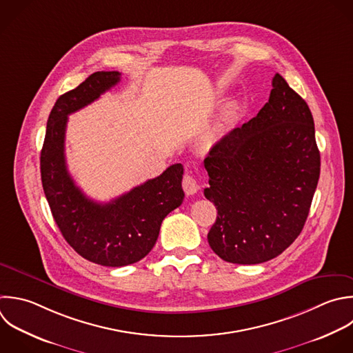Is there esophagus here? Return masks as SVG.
<instances>
[{
	"instance_id": "34e87169",
	"label": "esophagus",
	"mask_w": 353,
	"mask_h": 353,
	"mask_svg": "<svg viewBox=\"0 0 353 353\" xmlns=\"http://www.w3.org/2000/svg\"><path fill=\"white\" fill-rule=\"evenodd\" d=\"M182 188H183V190H185L186 194H194V193H197L199 189H200L197 181H196L194 176H192L190 174H185V175H183Z\"/></svg>"
}]
</instances>
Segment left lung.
<instances>
[{"mask_svg": "<svg viewBox=\"0 0 353 353\" xmlns=\"http://www.w3.org/2000/svg\"><path fill=\"white\" fill-rule=\"evenodd\" d=\"M269 101L225 135L204 160V196L218 210L208 244L226 262L254 265L280 255L299 236L320 175L306 102L276 73Z\"/></svg>", "mask_w": 353, "mask_h": 353, "instance_id": "left-lung-1", "label": "left lung"}]
</instances>
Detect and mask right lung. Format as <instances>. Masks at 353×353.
<instances>
[{"instance_id": "add662e5", "label": "right lung", "mask_w": 353, "mask_h": 353, "mask_svg": "<svg viewBox=\"0 0 353 353\" xmlns=\"http://www.w3.org/2000/svg\"><path fill=\"white\" fill-rule=\"evenodd\" d=\"M120 79L119 72H97L61 95L48 117L40 157L44 193L65 240L83 258L112 268L145 258L157 241L163 219L185 197L182 164L168 167L160 176L105 204L88 199L69 174L68 116L97 101Z\"/></svg>"}]
</instances>
